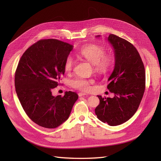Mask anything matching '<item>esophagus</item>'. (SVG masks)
I'll use <instances>...</instances> for the list:
<instances>
[{
	"label": "esophagus",
	"instance_id": "34e87169",
	"mask_svg": "<svg viewBox=\"0 0 161 161\" xmlns=\"http://www.w3.org/2000/svg\"><path fill=\"white\" fill-rule=\"evenodd\" d=\"M79 97H82V96H85V95H87V94L86 93H85V92H79Z\"/></svg>",
	"mask_w": 161,
	"mask_h": 161
}]
</instances>
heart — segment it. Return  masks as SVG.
Instances as JSON below:
<instances>
[{
  "label": "heart",
  "instance_id": "1",
  "mask_svg": "<svg viewBox=\"0 0 161 161\" xmlns=\"http://www.w3.org/2000/svg\"><path fill=\"white\" fill-rule=\"evenodd\" d=\"M79 54L93 64L94 70L100 74L108 72L114 64V58L111 55L106 53V50L103 46L96 44H89L82 47L79 52ZM75 64V60L71 55H69L64 61V69L66 72H70ZM94 82L92 79H87L83 77H78L74 79L71 85L76 89L82 91H89L91 85Z\"/></svg>",
  "mask_w": 161,
  "mask_h": 161
}]
</instances>
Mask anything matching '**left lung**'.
Wrapping results in <instances>:
<instances>
[{
  "instance_id": "left-lung-1",
  "label": "left lung",
  "mask_w": 161,
  "mask_h": 161,
  "mask_svg": "<svg viewBox=\"0 0 161 161\" xmlns=\"http://www.w3.org/2000/svg\"><path fill=\"white\" fill-rule=\"evenodd\" d=\"M108 41L115 50V68L109 78L108 89L113 98L99 97L95 114L111 126L120 125L132 117L142 101L146 75L143 62L136 48L128 41L110 34Z\"/></svg>"
}]
</instances>
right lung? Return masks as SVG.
Returning a JSON list of instances; mask_svg holds the SVG:
<instances>
[{
	"label": "right lung",
	"instance_id": "obj_1",
	"mask_svg": "<svg viewBox=\"0 0 161 161\" xmlns=\"http://www.w3.org/2000/svg\"><path fill=\"white\" fill-rule=\"evenodd\" d=\"M72 46L55 39L40 40L23 53L14 74L19 101L33 122L55 128L68 119L79 98L75 92L53 96L65 72L64 61Z\"/></svg>",
	"mask_w": 161,
	"mask_h": 161
}]
</instances>
